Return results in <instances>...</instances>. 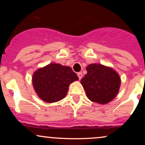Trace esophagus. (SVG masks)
Returning a JSON list of instances; mask_svg holds the SVG:
<instances>
[{
	"mask_svg": "<svg viewBox=\"0 0 145 145\" xmlns=\"http://www.w3.org/2000/svg\"><path fill=\"white\" fill-rule=\"evenodd\" d=\"M78 78H79V79L80 80L82 77V72H78Z\"/></svg>",
	"mask_w": 145,
	"mask_h": 145,
	"instance_id": "obj_1",
	"label": "esophagus"
}]
</instances>
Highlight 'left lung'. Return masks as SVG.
<instances>
[{
    "label": "left lung",
    "instance_id": "1",
    "mask_svg": "<svg viewBox=\"0 0 145 145\" xmlns=\"http://www.w3.org/2000/svg\"><path fill=\"white\" fill-rule=\"evenodd\" d=\"M87 74L81 79L86 96L100 104L110 102L116 97L121 85L118 73L111 67L93 63L86 67Z\"/></svg>",
    "mask_w": 145,
    "mask_h": 145
}]
</instances>
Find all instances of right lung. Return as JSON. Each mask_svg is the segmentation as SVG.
Masks as SVG:
<instances>
[{
	"label": "right lung",
	"mask_w": 145,
	"mask_h": 145,
	"mask_svg": "<svg viewBox=\"0 0 145 145\" xmlns=\"http://www.w3.org/2000/svg\"><path fill=\"white\" fill-rule=\"evenodd\" d=\"M32 79L39 97L47 103H53L65 97L69 84L79 78L71 67L50 63L35 71Z\"/></svg>",
	"instance_id": "add662e5"
}]
</instances>
